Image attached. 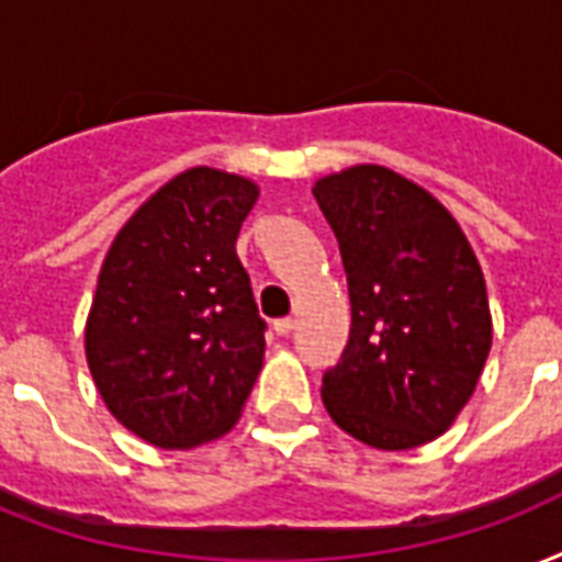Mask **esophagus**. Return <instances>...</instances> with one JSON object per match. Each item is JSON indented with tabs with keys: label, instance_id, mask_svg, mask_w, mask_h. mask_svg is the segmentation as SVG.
<instances>
[{
	"label": "esophagus",
	"instance_id": "1",
	"mask_svg": "<svg viewBox=\"0 0 562 562\" xmlns=\"http://www.w3.org/2000/svg\"><path fill=\"white\" fill-rule=\"evenodd\" d=\"M291 329H294V321H291V318L273 321V333H277V336H289Z\"/></svg>",
	"mask_w": 562,
	"mask_h": 562
}]
</instances>
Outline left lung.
I'll return each instance as SVG.
<instances>
[{
    "instance_id": "1",
    "label": "left lung",
    "mask_w": 562,
    "mask_h": 562,
    "mask_svg": "<svg viewBox=\"0 0 562 562\" xmlns=\"http://www.w3.org/2000/svg\"><path fill=\"white\" fill-rule=\"evenodd\" d=\"M312 194L348 273L350 338L321 383L329 418L376 451L434 442L474 395L492 348L481 262L430 191L380 165Z\"/></svg>"
}]
</instances>
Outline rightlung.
<instances>
[{
	"instance_id": "1",
	"label": "right lung",
	"mask_w": 562,
	"mask_h": 562,
	"mask_svg": "<svg viewBox=\"0 0 562 562\" xmlns=\"http://www.w3.org/2000/svg\"><path fill=\"white\" fill-rule=\"evenodd\" d=\"M252 179L191 167L128 217L85 324L97 392L156 448H196L238 422L265 359V321L235 252Z\"/></svg>"
}]
</instances>
